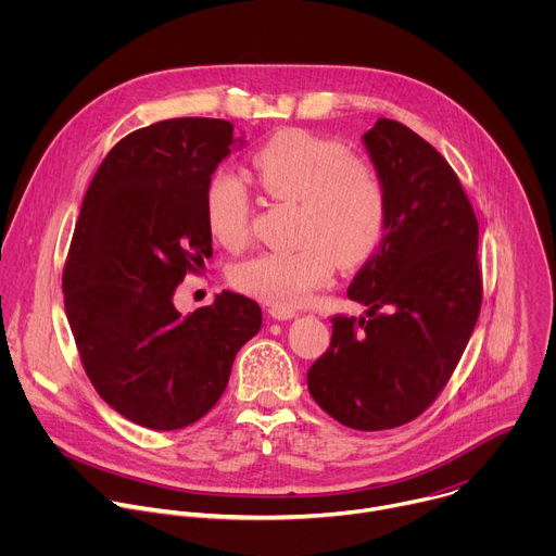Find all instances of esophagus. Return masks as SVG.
<instances>
[{"mask_svg":"<svg viewBox=\"0 0 556 556\" xmlns=\"http://www.w3.org/2000/svg\"><path fill=\"white\" fill-rule=\"evenodd\" d=\"M268 312H270L273 319H279V321H286V319H292V316H296V312L292 307H279V305H273Z\"/></svg>","mask_w":556,"mask_h":556,"instance_id":"obj_1","label":"esophagus"}]
</instances>
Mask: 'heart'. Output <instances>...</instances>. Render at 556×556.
Wrapping results in <instances>:
<instances>
[{"instance_id": "b5f03b06", "label": "heart", "mask_w": 556, "mask_h": 556, "mask_svg": "<svg viewBox=\"0 0 556 556\" xmlns=\"http://www.w3.org/2000/svg\"><path fill=\"white\" fill-rule=\"evenodd\" d=\"M262 189L279 202L299 204L296 242L288 253H264L230 270L237 290L279 307L305 303L337 268L367 262L387 228V193L378 174L337 138L283 129L253 155ZM204 217L226 249H242L253 232V195L226 169L204 187Z\"/></svg>"}]
</instances>
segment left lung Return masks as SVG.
I'll use <instances>...</instances> for the list:
<instances>
[{
	"mask_svg": "<svg viewBox=\"0 0 556 556\" xmlns=\"http://www.w3.org/2000/svg\"><path fill=\"white\" fill-rule=\"evenodd\" d=\"M387 193L378 251L348 288L367 316H332V341L307 389L350 429L403 427L453 376L482 307L480 226L442 153L407 125L378 118L363 136Z\"/></svg>",
	"mask_w": 556,
	"mask_h": 556,
	"instance_id": "8db88e82",
	"label": "left lung"
}]
</instances>
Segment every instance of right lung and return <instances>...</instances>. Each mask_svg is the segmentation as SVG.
I'll return each mask as SVG.
<instances>
[{
  "label": "right lung",
  "instance_id": "obj_1",
  "mask_svg": "<svg viewBox=\"0 0 556 556\" xmlns=\"http://www.w3.org/2000/svg\"><path fill=\"white\" fill-rule=\"evenodd\" d=\"M232 142L222 118L127 134L94 174L65 257L63 303L90 382L153 431L208 414L262 328L257 301L228 290L187 316L174 305L178 283L213 255L204 187Z\"/></svg>",
  "mask_w": 556,
  "mask_h": 556
}]
</instances>
